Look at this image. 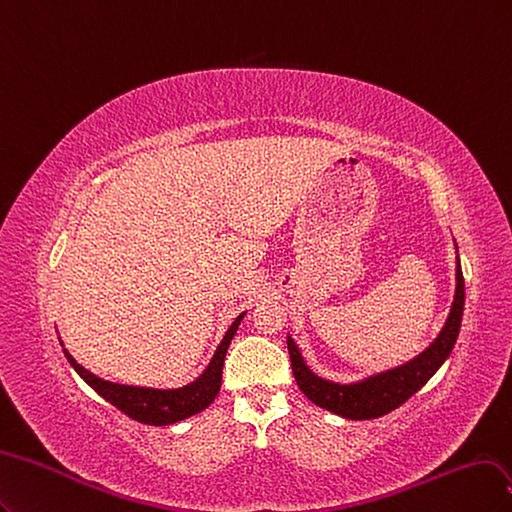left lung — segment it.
Instances as JSON below:
<instances>
[{"label":"left lung","mask_w":512,"mask_h":512,"mask_svg":"<svg viewBox=\"0 0 512 512\" xmlns=\"http://www.w3.org/2000/svg\"><path fill=\"white\" fill-rule=\"evenodd\" d=\"M464 300H466L464 274H461L459 255H457L453 304L449 310V317L444 321L434 342H430V346H425L417 357L404 361V364L370 374L366 378H361V381H353V383H336L312 372L304 361L298 344H295L291 336H287V349L291 357L295 383H298V387L312 404L334 412L338 417L351 419V421L383 417L387 412L402 406L410 395H415L438 372V368L444 364V361H447L461 327Z\"/></svg>","instance_id":"left-lung-1"}]
</instances>
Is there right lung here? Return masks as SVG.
I'll return each mask as SVG.
<instances>
[{
    "label": "right lung",
    "mask_w": 512,
    "mask_h": 512,
    "mask_svg": "<svg viewBox=\"0 0 512 512\" xmlns=\"http://www.w3.org/2000/svg\"><path fill=\"white\" fill-rule=\"evenodd\" d=\"M244 315L246 312L238 315L236 321L229 325V329L225 332L221 344L217 346V351H214L206 370L189 385L176 387V389L136 387V385H121V383L104 381V378L89 372L87 368H82L78 361L68 353V349H63V353H65V357H68L72 368L78 372L82 381H85L93 391L100 393L106 402H110L112 406H117L121 412H125L127 417L136 419L140 423H146V425H172V423H178V421L197 415V412H202L219 395L227 346L232 344V338L236 336V329H238L240 321L244 319ZM61 346H63V342H61Z\"/></svg>",
    "instance_id": "1"
}]
</instances>
